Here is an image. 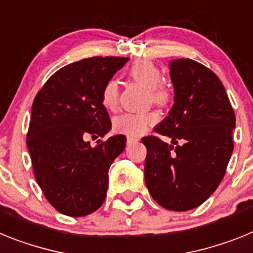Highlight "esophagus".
I'll return each mask as SVG.
<instances>
[{"label": "esophagus", "mask_w": 253, "mask_h": 253, "mask_svg": "<svg viewBox=\"0 0 253 253\" xmlns=\"http://www.w3.org/2000/svg\"><path fill=\"white\" fill-rule=\"evenodd\" d=\"M137 141H139V140H137V137H135V136H127V144L128 145H132Z\"/></svg>", "instance_id": "34e87169"}]
</instances>
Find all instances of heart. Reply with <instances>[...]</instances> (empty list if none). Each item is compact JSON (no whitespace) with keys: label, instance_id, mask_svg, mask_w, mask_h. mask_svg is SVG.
<instances>
[{"label":"heart","instance_id":"b5f03b06","mask_svg":"<svg viewBox=\"0 0 253 253\" xmlns=\"http://www.w3.org/2000/svg\"><path fill=\"white\" fill-rule=\"evenodd\" d=\"M129 76L137 84L146 87L151 100L155 104H166L169 98L168 90L160 84L162 72L150 61H139L133 63L129 70ZM120 87L117 81L109 80L105 83L100 94V102L108 111L117 108ZM158 121L155 113H122L113 120V128L116 132L129 136H140Z\"/></svg>","mask_w":253,"mask_h":253}]
</instances>
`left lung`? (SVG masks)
Segmentation results:
<instances>
[{
    "label": "left lung",
    "instance_id": "8db88e82",
    "mask_svg": "<svg viewBox=\"0 0 253 253\" xmlns=\"http://www.w3.org/2000/svg\"><path fill=\"white\" fill-rule=\"evenodd\" d=\"M169 74L174 104L154 131L168 136L173 145L155 136L141 140L148 150L145 183L160 206L187 211L206 201L220 184L234 146L236 116L211 70L178 58L169 62Z\"/></svg>",
    "mask_w": 253,
    "mask_h": 253
}]
</instances>
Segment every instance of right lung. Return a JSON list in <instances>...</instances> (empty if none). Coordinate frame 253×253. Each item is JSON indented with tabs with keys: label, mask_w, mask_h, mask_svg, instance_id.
Instances as JSON below:
<instances>
[{
	"label": "right lung",
	"mask_w": 253,
	"mask_h": 253,
	"mask_svg": "<svg viewBox=\"0 0 253 253\" xmlns=\"http://www.w3.org/2000/svg\"><path fill=\"white\" fill-rule=\"evenodd\" d=\"M128 58L91 57L54 72L37 94L26 145L35 179L61 214L84 216L102 206L108 170L125 150L126 136L116 135L91 146L86 137L112 128L100 102L102 89Z\"/></svg>",
	"instance_id": "right-lung-1"
}]
</instances>
